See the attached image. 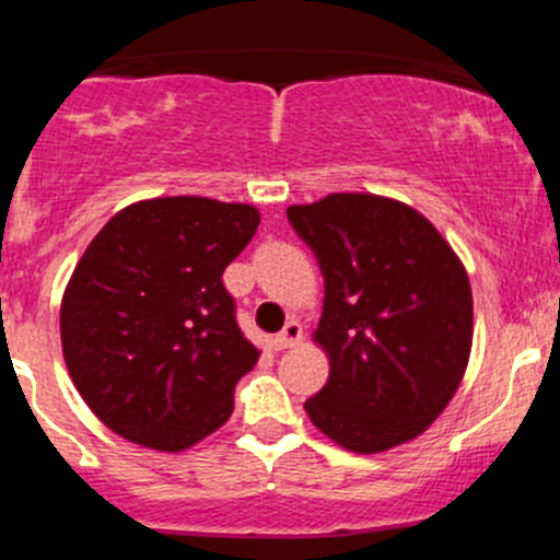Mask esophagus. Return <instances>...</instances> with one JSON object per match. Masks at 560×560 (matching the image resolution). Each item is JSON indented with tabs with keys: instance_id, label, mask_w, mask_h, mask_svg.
Here are the masks:
<instances>
[{
	"instance_id": "34e87169",
	"label": "esophagus",
	"mask_w": 560,
	"mask_h": 560,
	"mask_svg": "<svg viewBox=\"0 0 560 560\" xmlns=\"http://www.w3.org/2000/svg\"><path fill=\"white\" fill-rule=\"evenodd\" d=\"M275 342H278V348H293L302 342V324L299 320H288L285 326H282V331L275 335Z\"/></svg>"
}]
</instances>
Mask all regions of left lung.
Returning a JSON list of instances; mask_svg holds the SVG:
<instances>
[{
    "mask_svg": "<svg viewBox=\"0 0 560 560\" xmlns=\"http://www.w3.org/2000/svg\"><path fill=\"white\" fill-rule=\"evenodd\" d=\"M285 214L324 275L313 340L329 357V381L304 402L310 422L359 455L422 435L470 357L466 267L428 218L395 198L331 192Z\"/></svg>",
    "mask_w": 560,
    "mask_h": 560,
    "instance_id": "8db88e82",
    "label": "left lung"
}]
</instances>
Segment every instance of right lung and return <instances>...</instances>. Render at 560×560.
<instances>
[{
	"instance_id": "obj_1",
	"label": "right lung",
	"mask_w": 560,
	"mask_h": 560,
	"mask_svg": "<svg viewBox=\"0 0 560 560\" xmlns=\"http://www.w3.org/2000/svg\"><path fill=\"white\" fill-rule=\"evenodd\" d=\"M258 223L250 203L171 196L130 203L90 242L59 329L70 378L105 428L182 452L229 422L258 348L223 272Z\"/></svg>"
}]
</instances>
